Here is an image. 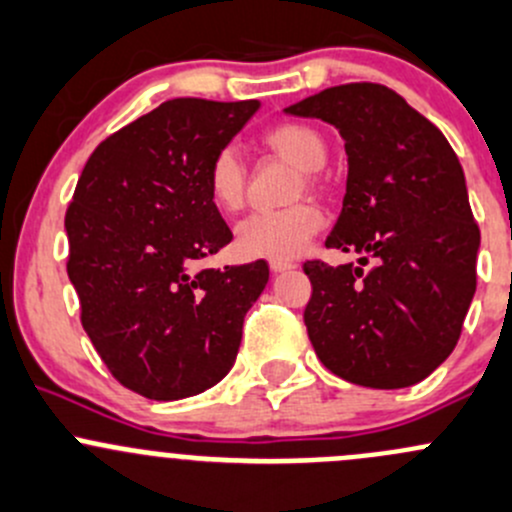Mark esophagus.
<instances>
[{"instance_id": "34e87169", "label": "esophagus", "mask_w": 512, "mask_h": 512, "mask_svg": "<svg viewBox=\"0 0 512 512\" xmlns=\"http://www.w3.org/2000/svg\"><path fill=\"white\" fill-rule=\"evenodd\" d=\"M268 268H271L273 273H286V271H291V268H296V263H291V261H271V263H268Z\"/></svg>"}]
</instances>
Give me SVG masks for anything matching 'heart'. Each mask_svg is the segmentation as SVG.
<instances>
[{
    "label": "heart",
    "instance_id": "b5f03b06",
    "mask_svg": "<svg viewBox=\"0 0 512 512\" xmlns=\"http://www.w3.org/2000/svg\"><path fill=\"white\" fill-rule=\"evenodd\" d=\"M261 144L271 154L281 156L283 161L303 171V184L308 189L316 186V171L326 166L328 146L326 139L313 126L283 121L271 126L261 134ZM298 186V194L303 191ZM206 189L216 209L224 214H234L244 206L246 196V169L234 149H221L211 159L206 171ZM323 211L311 201H301L281 211H261L251 214L236 226L234 246L244 258H271V261H286L296 258L306 249L308 241L321 231Z\"/></svg>",
    "mask_w": 512,
    "mask_h": 512
}]
</instances>
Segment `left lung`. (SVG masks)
<instances>
[{"instance_id": "obj_1", "label": "left lung", "mask_w": 512, "mask_h": 512, "mask_svg": "<svg viewBox=\"0 0 512 512\" xmlns=\"http://www.w3.org/2000/svg\"><path fill=\"white\" fill-rule=\"evenodd\" d=\"M286 114L341 131L346 196L326 246L361 256L303 263L316 356L356 386H413L453 353L475 293L480 229L463 166L438 126L383 84L331 86Z\"/></svg>"}]
</instances>
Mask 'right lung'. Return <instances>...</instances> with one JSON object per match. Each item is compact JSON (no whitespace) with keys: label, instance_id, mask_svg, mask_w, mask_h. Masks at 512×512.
<instances>
[{"label":"right lung","instance_id":"obj_1","mask_svg":"<svg viewBox=\"0 0 512 512\" xmlns=\"http://www.w3.org/2000/svg\"><path fill=\"white\" fill-rule=\"evenodd\" d=\"M258 101L171 99L101 141L67 209V273L111 376L151 401L216 386L236 361L268 263L204 268L234 234L206 189L211 159Z\"/></svg>","mask_w":512,"mask_h":512}]
</instances>
